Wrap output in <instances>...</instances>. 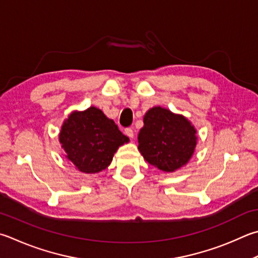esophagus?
Instances as JSON below:
<instances>
[{"mask_svg": "<svg viewBox=\"0 0 258 258\" xmlns=\"http://www.w3.org/2000/svg\"><path fill=\"white\" fill-rule=\"evenodd\" d=\"M125 134L127 135L128 138H131V139H133L134 138V132H133V130L132 128H125Z\"/></svg>", "mask_w": 258, "mask_h": 258, "instance_id": "obj_1", "label": "esophagus"}]
</instances>
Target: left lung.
I'll list each match as a JSON object with an SVG mask.
<instances>
[{
	"label": "left lung",
	"instance_id": "left-lung-1",
	"mask_svg": "<svg viewBox=\"0 0 258 258\" xmlns=\"http://www.w3.org/2000/svg\"><path fill=\"white\" fill-rule=\"evenodd\" d=\"M143 123L138 149L145 161L165 172L188 163L198 144V131L184 115L157 106L145 113Z\"/></svg>",
	"mask_w": 258,
	"mask_h": 258
}]
</instances>
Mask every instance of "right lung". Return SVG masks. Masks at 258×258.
<instances>
[{
  "label": "right lung",
  "instance_id": "right-lung-1",
  "mask_svg": "<svg viewBox=\"0 0 258 258\" xmlns=\"http://www.w3.org/2000/svg\"><path fill=\"white\" fill-rule=\"evenodd\" d=\"M58 141L65 158L79 171L98 174L110 165L117 150L130 139L102 110L91 106L86 110H73L64 119Z\"/></svg>",
  "mask_w": 258,
  "mask_h": 258
}]
</instances>
